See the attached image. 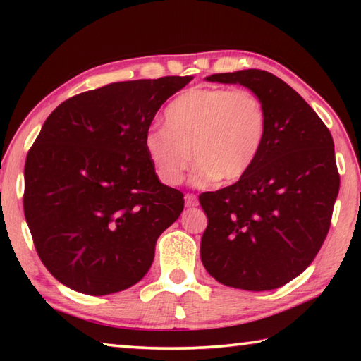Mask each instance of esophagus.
Instances as JSON below:
<instances>
[{
  "instance_id": "esophagus-1",
  "label": "esophagus",
  "mask_w": 361,
  "mask_h": 361,
  "mask_svg": "<svg viewBox=\"0 0 361 361\" xmlns=\"http://www.w3.org/2000/svg\"><path fill=\"white\" fill-rule=\"evenodd\" d=\"M197 204H199L197 195H195V194H186L185 195V205L186 207H195Z\"/></svg>"
}]
</instances>
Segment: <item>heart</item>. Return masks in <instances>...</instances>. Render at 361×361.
<instances>
[{"instance_id": "obj_1", "label": "heart", "mask_w": 361, "mask_h": 361, "mask_svg": "<svg viewBox=\"0 0 361 361\" xmlns=\"http://www.w3.org/2000/svg\"><path fill=\"white\" fill-rule=\"evenodd\" d=\"M266 137V109L247 89L192 87L166 109V126L146 130V156L164 185L176 186L197 162L192 181L232 183L248 173Z\"/></svg>"}]
</instances>
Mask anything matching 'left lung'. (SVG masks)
I'll return each instance as SVG.
<instances>
[{
    "label": "left lung",
    "instance_id": "1",
    "mask_svg": "<svg viewBox=\"0 0 361 361\" xmlns=\"http://www.w3.org/2000/svg\"><path fill=\"white\" fill-rule=\"evenodd\" d=\"M205 79L258 95L266 137L245 176L199 195L209 218L200 258L226 286L279 288L307 269L326 239L339 192L333 137L307 102L272 73L242 70Z\"/></svg>",
    "mask_w": 361,
    "mask_h": 361
}]
</instances>
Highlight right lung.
I'll return each mask as SVG.
<instances>
[{
  "instance_id": "right-lung-1",
  "label": "right lung",
  "mask_w": 361,
  "mask_h": 361,
  "mask_svg": "<svg viewBox=\"0 0 361 361\" xmlns=\"http://www.w3.org/2000/svg\"><path fill=\"white\" fill-rule=\"evenodd\" d=\"M192 76L103 85L49 114L25 162L23 210L42 264L60 283L103 296L149 271L157 237L185 199L162 185L143 138Z\"/></svg>"
}]
</instances>
